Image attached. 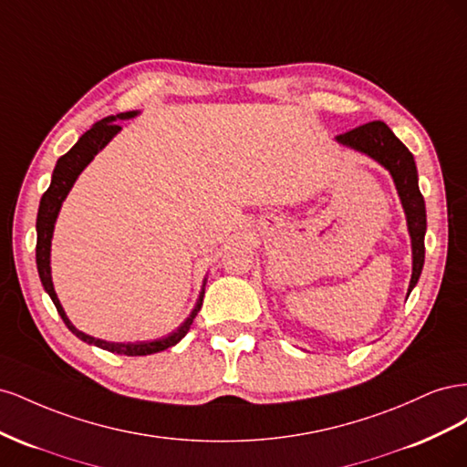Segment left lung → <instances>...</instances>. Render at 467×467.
I'll return each instance as SVG.
<instances>
[{
	"label": "left lung",
	"instance_id": "1",
	"mask_svg": "<svg viewBox=\"0 0 467 467\" xmlns=\"http://www.w3.org/2000/svg\"><path fill=\"white\" fill-rule=\"evenodd\" d=\"M337 144L350 148L368 155L381 167L388 169L395 191L400 194V201L405 212L409 237H411V253H413V273L409 280L407 298L411 290L417 286L419 276L425 265V234H427V210L425 199L419 191V175L413 153L409 151L401 140L395 136L386 122L374 120L358 129L345 132L335 138Z\"/></svg>",
	"mask_w": 467,
	"mask_h": 467
}]
</instances>
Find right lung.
Instances as JSON below:
<instances>
[{
	"instance_id": "1",
	"label": "right lung",
	"mask_w": 467,
	"mask_h": 467,
	"mask_svg": "<svg viewBox=\"0 0 467 467\" xmlns=\"http://www.w3.org/2000/svg\"><path fill=\"white\" fill-rule=\"evenodd\" d=\"M136 115H138V110H129V112H120V115H112V117H107L103 120L95 122L91 129L78 140L76 146L69 150L67 153H64L58 161H56V167L52 171V179H50V187L47 189L45 194H42L38 214H36V268H38V276H40L42 286H45L47 294L50 296V300L54 302L56 309H58L60 317L64 319L66 327L72 331L78 338H81L83 343L95 345L99 348L115 352V355H124V357H146V355H153V352H161L169 347H175L181 341V338L189 333L192 319L196 317V314H199V309L202 306V298H204L206 278L202 282V288H201L199 298H196L192 312L189 314V317L185 321L179 325L175 331H171L161 338H153V341L109 343V341H103V338H97V337H91L88 333L79 331L76 325L69 321V317L66 316L64 307L58 300V294H56V290H54L52 268H50V247H52V235H54L56 220H58L60 208L66 201L67 192L72 191L74 182L78 181V177L81 175L83 169H86L93 161L95 155L101 151L110 142V140L122 130L120 126L117 124V120H129V119H134Z\"/></svg>"
}]
</instances>
